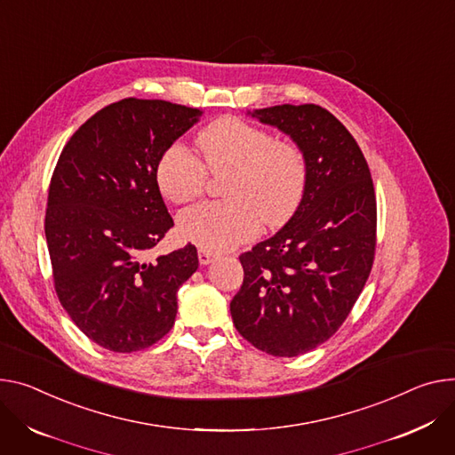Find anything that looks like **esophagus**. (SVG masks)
I'll list each match as a JSON object with an SVG mask.
<instances>
[{
    "instance_id": "esophagus-1",
    "label": "esophagus",
    "mask_w": 455,
    "mask_h": 455,
    "mask_svg": "<svg viewBox=\"0 0 455 455\" xmlns=\"http://www.w3.org/2000/svg\"><path fill=\"white\" fill-rule=\"evenodd\" d=\"M197 258H199V263H201V265H209V263H212V261L218 258V254L212 252V251L199 249V251H197Z\"/></svg>"
}]
</instances>
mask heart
<instances>
[{
    "label": "heart",
    "mask_w": 455,
    "mask_h": 455,
    "mask_svg": "<svg viewBox=\"0 0 455 455\" xmlns=\"http://www.w3.org/2000/svg\"><path fill=\"white\" fill-rule=\"evenodd\" d=\"M199 159L183 145H171L157 161L156 180L172 203L197 197L206 171L227 172L221 194L227 199L204 201L178 218L183 239L206 251H227L252 239L259 225L279 227L292 218L307 188L303 150L235 116H223L196 138Z\"/></svg>",
    "instance_id": "1"
}]
</instances>
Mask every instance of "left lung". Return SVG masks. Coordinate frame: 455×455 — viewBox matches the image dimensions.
Masks as SVG:
<instances>
[{
    "mask_svg": "<svg viewBox=\"0 0 455 455\" xmlns=\"http://www.w3.org/2000/svg\"><path fill=\"white\" fill-rule=\"evenodd\" d=\"M249 114L292 138L308 174L294 216L239 256L244 277L230 314L258 350L296 357L332 338L363 291L376 252V192L359 145L326 108Z\"/></svg>",
    "mask_w": 455,
    "mask_h": 455,
    "instance_id": "8db88e82",
    "label": "left lung"
}]
</instances>
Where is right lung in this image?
<instances>
[{"instance_id": "right-lung-1", "label": "right lung", "mask_w": 455, "mask_h": 455, "mask_svg": "<svg viewBox=\"0 0 455 455\" xmlns=\"http://www.w3.org/2000/svg\"><path fill=\"white\" fill-rule=\"evenodd\" d=\"M203 112L127 98L81 125L54 169L45 235L60 303L91 341L131 354L174 326L178 288L197 270L194 244L150 259L174 227L156 169Z\"/></svg>"}]
</instances>
